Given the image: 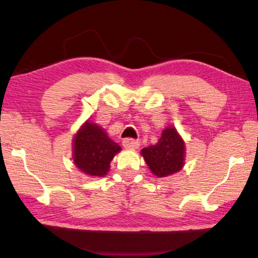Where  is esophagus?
<instances>
[{
    "instance_id": "obj_1",
    "label": "esophagus",
    "mask_w": 258,
    "mask_h": 258,
    "mask_svg": "<svg viewBox=\"0 0 258 258\" xmlns=\"http://www.w3.org/2000/svg\"><path fill=\"white\" fill-rule=\"evenodd\" d=\"M123 146L125 148H132V149H137L140 147V142L134 139H125L123 141Z\"/></svg>"
}]
</instances>
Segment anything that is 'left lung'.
Masks as SVG:
<instances>
[{"label": "left lung", "instance_id": "8db88e82", "mask_svg": "<svg viewBox=\"0 0 258 258\" xmlns=\"http://www.w3.org/2000/svg\"><path fill=\"white\" fill-rule=\"evenodd\" d=\"M141 153L157 177L175 174L184 164V142L172 126L163 130L155 146L144 148Z\"/></svg>", "mask_w": 258, "mask_h": 258}]
</instances>
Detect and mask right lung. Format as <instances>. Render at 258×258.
<instances>
[{
    "mask_svg": "<svg viewBox=\"0 0 258 258\" xmlns=\"http://www.w3.org/2000/svg\"><path fill=\"white\" fill-rule=\"evenodd\" d=\"M121 147L109 139L100 126L91 122L84 123L74 139V163L89 176H104L110 162Z\"/></svg>",
    "mask_w": 258,
    "mask_h": 258,
    "instance_id": "add662e5",
    "label": "right lung"
}]
</instances>
